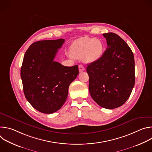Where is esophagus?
<instances>
[{
    "label": "esophagus",
    "mask_w": 152,
    "mask_h": 152,
    "mask_svg": "<svg viewBox=\"0 0 152 152\" xmlns=\"http://www.w3.org/2000/svg\"><path fill=\"white\" fill-rule=\"evenodd\" d=\"M79 72H82L85 70V68L83 66H82V65H79Z\"/></svg>",
    "instance_id": "obj_1"
}]
</instances>
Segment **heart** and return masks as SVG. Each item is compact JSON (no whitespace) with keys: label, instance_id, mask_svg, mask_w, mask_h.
Segmentation results:
<instances>
[{"label":"heart","instance_id":"heart-1","mask_svg":"<svg viewBox=\"0 0 152 152\" xmlns=\"http://www.w3.org/2000/svg\"><path fill=\"white\" fill-rule=\"evenodd\" d=\"M104 46L101 41L96 38L82 37L75 40L71 46L72 55L77 58H83L89 63L97 61L102 57Z\"/></svg>","mask_w":152,"mask_h":152}]
</instances>
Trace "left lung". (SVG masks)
I'll return each mask as SVG.
<instances>
[{
    "label": "left lung",
    "mask_w": 152,
    "mask_h": 152,
    "mask_svg": "<svg viewBox=\"0 0 152 152\" xmlns=\"http://www.w3.org/2000/svg\"><path fill=\"white\" fill-rule=\"evenodd\" d=\"M107 49L97 61L88 64L89 91L100 106L113 110L129 99L135 85V61L127 43L113 32L103 34Z\"/></svg>",
    "instance_id": "8db88e82"
}]
</instances>
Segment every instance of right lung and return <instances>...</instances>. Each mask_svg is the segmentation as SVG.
Here are the masks:
<instances>
[{
    "instance_id": "obj_1",
    "label": "right lung",
    "mask_w": 152,
    "mask_h": 152,
    "mask_svg": "<svg viewBox=\"0 0 152 152\" xmlns=\"http://www.w3.org/2000/svg\"><path fill=\"white\" fill-rule=\"evenodd\" d=\"M64 39L34 42L26 50L20 75L26 99L44 114L58 111L66 101L70 83L79 75L78 66H64L54 61Z\"/></svg>"
}]
</instances>
